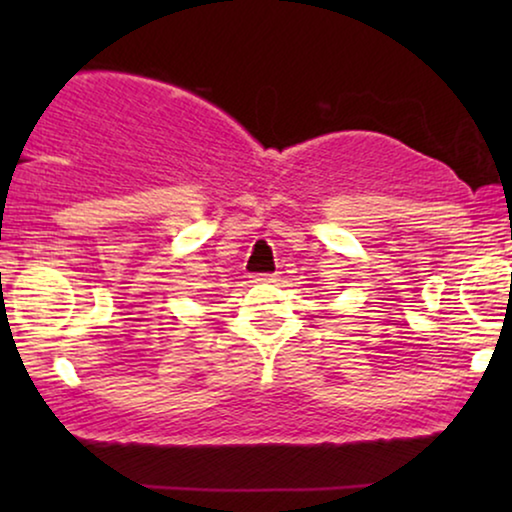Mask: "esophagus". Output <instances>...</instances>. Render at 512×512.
Listing matches in <instances>:
<instances>
[{"instance_id": "obj_1", "label": "esophagus", "mask_w": 512, "mask_h": 512, "mask_svg": "<svg viewBox=\"0 0 512 512\" xmlns=\"http://www.w3.org/2000/svg\"><path fill=\"white\" fill-rule=\"evenodd\" d=\"M279 282V275H254V284H275Z\"/></svg>"}]
</instances>
